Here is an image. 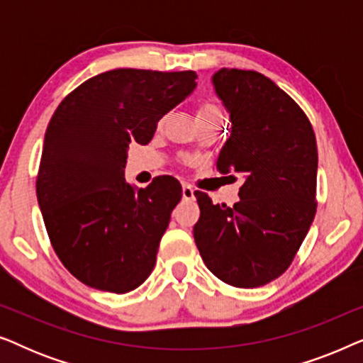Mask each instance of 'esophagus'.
<instances>
[{
  "instance_id": "obj_1",
  "label": "esophagus",
  "mask_w": 363,
  "mask_h": 363,
  "mask_svg": "<svg viewBox=\"0 0 363 363\" xmlns=\"http://www.w3.org/2000/svg\"><path fill=\"white\" fill-rule=\"evenodd\" d=\"M182 195H183V200H193L195 198V190L188 185V183H183L182 185Z\"/></svg>"
}]
</instances>
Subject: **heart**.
<instances>
[{"mask_svg": "<svg viewBox=\"0 0 363 363\" xmlns=\"http://www.w3.org/2000/svg\"><path fill=\"white\" fill-rule=\"evenodd\" d=\"M218 118H223V112H221V107L218 106L215 101H211V99H205V101L198 104L196 122L218 121Z\"/></svg>", "mask_w": 363, "mask_h": 363, "instance_id": "b5f03b06", "label": "heart"}]
</instances>
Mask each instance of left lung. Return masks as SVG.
Segmentation results:
<instances>
[{
    "label": "left lung",
    "instance_id": "left-lung-1",
    "mask_svg": "<svg viewBox=\"0 0 363 363\" xmlns=\"http://www.w3.org/2000/svg\"><path fill=\"white\" fill-rule=\"evenodd\" d=\"M213 84L233 123L218 170L246 180L233 206L195 191L193 236L218 279L251 289L284 274L314 221L315 133L294 99L259 72L221 69Z\"/></svg>",
    "mask_w": 363,
    "mask_h": 363
}]
</instances>
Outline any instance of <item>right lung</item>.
<instances>
[{
	"instance_id": "add662e5",
	"label": "right lung",
	"mask_w": 363,
	"mask_h": 363,
	"mask_svg": "<svg viewBox=\"0 0 363 363\" xmlns=\"http://www.w3.org/2000/svg\"><path fill=\"white\" fill-rule=\"evenodd\" d=\"M196 77L195 71L113 69L67 94L49 121L38 203L54 252L86 286L125 294L153 271L182 186L163 175L133 190L123 178L127 147L147 145Z\"/></svg>"
}]
</instances>
